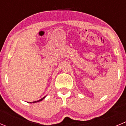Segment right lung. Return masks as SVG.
Returning <instances> with one entry per match:
<instances>
[{"label": "right lung", "mask_w": 126, "mask_h": 126, "mask_svg": "<svg viewBox=\"0 0 126 126\" xmlns=\"http://www.w3.org/2000/svg\"><path fill=\"white\" fill-rule=\"evenodd\" d=\"M46 96H45L44 97H43V98H41V100H37V101H35V102H30V103H37V102H41V101H42V100H44V99L45 98H46Z\"/></svg>", "instance_id": "right-lung-1"}]
</instances>
